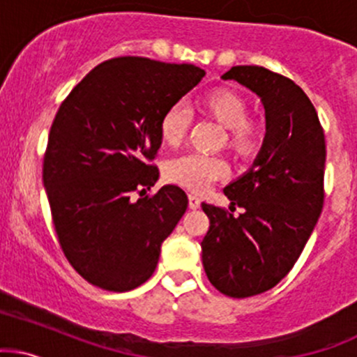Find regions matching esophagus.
<instances>
[{
	"instance_id": "obj_1",
	"label": "esophagus",
	"mask_w": 357,
	"mask_h": 357,
	"mask_svg": "<svg viewBox=\"0 0 357 357\" xmlns=\"http://www.w3.org/2000/svg\"><path fill=\"white\" fill-rule=\"evenodd\" d=\"M188 199H190V208L191 210L199 208V198L197 197V195H190V197H188Z\"/></svg>"
}]
</instances>
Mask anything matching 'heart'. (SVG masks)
<instances>
[{"instance_id":"b5f03b06","label":"heart","mask_w":357,"mask_h":357,"mask_svg":"<svg viewBox=\"0 0 357 357\" xmlns=\"http://www.w3.org/2000/svg\"><path fill=\"white\" fill-rule=\"evenodd\" d=\"M198 112L223 125L227 130V144L237 154H249L257 146L261 137L259 121L249 116V103L241 93L229 88H215L198 100ZM190 109L183 103H172L162 112L159 120V135L164 144L176 147L185 140L191 127ZM229 167L218 155L203 152H188L167 160L164 176L167 181L186 190L205 191L211 183L222 179Z\"/></svg>"}]
</instances>
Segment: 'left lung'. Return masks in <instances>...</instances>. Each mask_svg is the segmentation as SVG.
Returning a JSON list of instances; mask_svg holds the SVG:
<instances>
[{"instance_id": "8db88e82", "label": "left lung", "mask_w": 357, "mask_h": 357, "mask_svg": "<svg viewBox=\"0 0 357 357\" xmlns=\"http://www.w3.org/2000/svg\"><path fill=\"white\" fill-rule=\"evenodd\" d=\"M223 79L261 98L266 137L254 166L223 193L238 217L202 203L210 229L202 261L210 283L230 298L276 287L291 271L324 206L325 135L298 84L261 66H234Z\"/></svg>"}]
</instances>
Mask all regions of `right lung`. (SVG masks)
<instances>
[{"instance_id": "right-lung-1", "label": "right lung", "mask_w": 357, "mask_h": 357, "mask_svg": "<svg viewBox=\"0 0 357 357\" xmlns=\"http://www.w3.org/2000/svg\"><path fill=\"white\" fill-rule=\"evenodd\" d=\"M205 70L146 57L101 62L73 88L52 121L44 186L57 241L93 287L130 291L146 283L160 244L185 215L188 197L159 169V120Z\"/></svg>"}]
</instances>
